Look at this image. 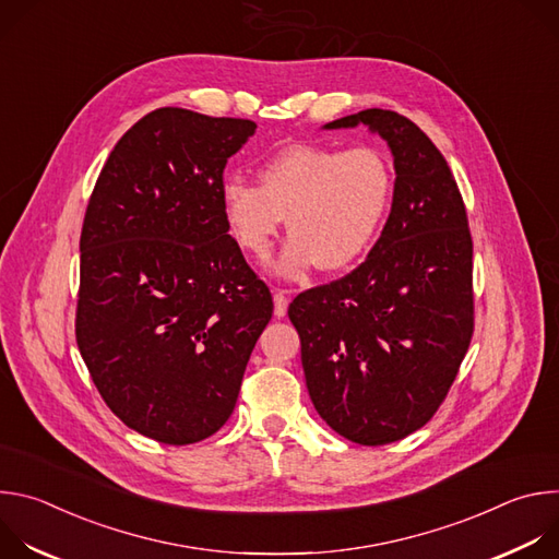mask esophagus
<instances>
[{
    "label": "esophagus",
    "instance_id": "esophagus-1",
    "mask_svg": "<svg viewBox=\"0 0 559 559\" xmlns=\"http://www.w3.org/2000/svg\"><path fill=\"white\" fill-rule=\"evenodd\" d=\"M289 292L287 289H276L274 292V313L278 316V318H283L285 313H287V302H289V296H287Z\"/></svg>",
    "mask_w": 559,
    "mask_h": 559
}]
</instances>
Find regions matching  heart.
I'll return each instance as SVG.
<instances>
[{"instance_id": "heart-1", "label": "heart", "mask_w": 559, "mask_h": 559, "mask_svg": "<svg viewBox=\"0 0 559 559\" xmlns=\"http://www.w3.org/2000/svg\"><path fill=\"white\" fill-rule=\"evenodd\" d=\"M393 164L376 145L296 143L270 156L261 186L225 177L221 210L236 246L267 259L287 214V241L276 263L281 276L318 265L338 272L373 243L393 197Z\"/></svg>"}]
</instances>
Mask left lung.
Wrapping results in <instances>:
<instances>
[{
  "label": "left lung",
  "mask_w": 559,
  "mask_h": 559,
  "mask_svg": "<svg viewBox=\"0 0 559 559\" xmlns=\"http://www.w3.org/2000/svg\"><path fill=\"white\" fill-rule=\"evenodd\" d=\"M393 152L384 229L365 263L298 294L289 321L311 403L343 438L382 447L425 427L444 403L473 336V241L447 158L407 117L369 108Z\"/></svg>",
  "instance_id": "obj_1"
}]
</instances>
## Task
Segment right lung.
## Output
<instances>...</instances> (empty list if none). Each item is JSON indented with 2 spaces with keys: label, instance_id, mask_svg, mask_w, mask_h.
I'll use <instances>...</instances> for the list:
<instances>
[{
  "label": "right lung",
  "instance_id": "right-lung-1",
  "mask_svg": "<svg viewBox=\"0 0 559 559\" xmlns=\"http://www.w3.org/2000/svg\"><path fill=\"white\" fill-rule=\"evenodd\" d=\"M254 130L152 110L117 141L86 207L76 345L110 412L156 442L227 423L274 311L221 210L227 158Z\"/></svg>",
  "mask_w": 559,
  "mask_h": 559
}]
</instances>
